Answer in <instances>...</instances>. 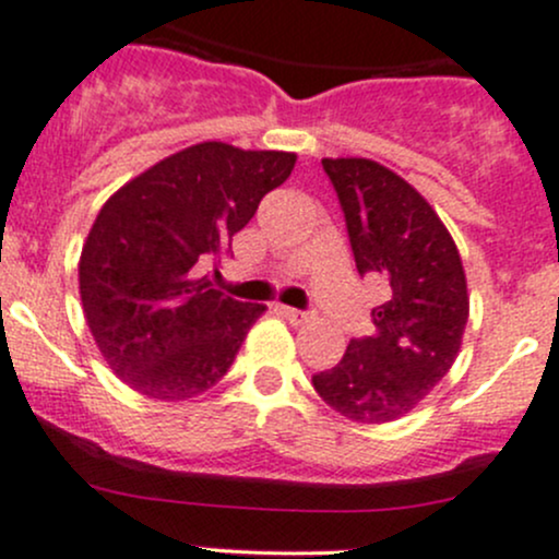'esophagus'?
I'll list each match as a JSON object with an SVG mask.
<instances>
[{
    "instance_id": "1",
    "label": "esophagus",
    "mask_w": 559,
    "mask_h": 559,
    "mask_svg": "<svg viewBox=\"0 0 559 559\" xmlns=\"http://www.w3.org/2000/svg\"><path fill=\"white\" fill-rule=\"evenodd\" d=\"M275 310H278L281 316H286V319H289L292 324H302V321H308V319H310V313H305V310L286 308V305H275Z\"/></svg>"
}]
</instances>
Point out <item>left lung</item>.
Listing matches in <instances>:
<instances>
[{"mask_svg": "<svg viewBox=\"0 0 559 559\" xmlns=\"http://www.w3.org/2000/svg\"><path fill=\"white\" fill-rule=\"evenodd\" d=\"M337 192L358 275L378 278L385 299L374 332L354 337L313 388L356 423L402 418L448 374L468 321L461 254L426 198L374 160H321Z\"/></svg>", "mask_w": 559, "mask_h": 559, "instance_id": "1", "label": "left lung"}]
</instances>
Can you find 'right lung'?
Returning a JSON list of instances; mask_svg holds the SVG:
<instances>
[{"label": "right lung", "instance_id": "right-lung-1", "mask_svg": "<svg viewBox=\"0 0 559 559\" xmlns=\"http://www.w3.org/2000/svg\"><path fill=\"white\" fill-rule=\"evenodd\" d=\"M295 160L292 152L205 141L104 203L82 246L80 295L98 350L122 383L181 402L225 378L264 305L222 295L198 264L230 249Z\"/></svg>", "mask_w": 559, "mask_h": 559}]
</instances>
